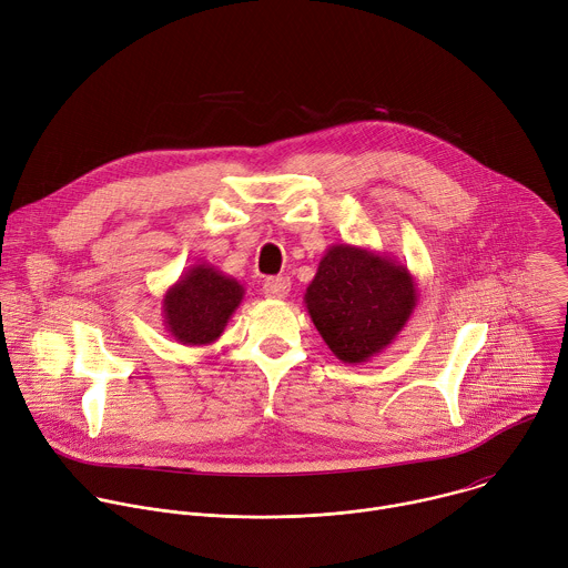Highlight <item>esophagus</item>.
Listing matches in <instances>:
<instances>
[{
	"mask_svg": "<svg viewBox=\"0 0 568 568\" xmlns=\"http://www.w3.org/2000/svg\"><path fill=\"white\" fill-rule=\"evenodd\" d=\"M290 287H292V281L287 276H276V278L265 281L263 292L270 298H285L290 294Z\"/></svg>",
	"mask_w": 568,
	"mask_h": 568,
	"instance_id": "obj_1",
	"label": "esophagus"
}]
</instances>
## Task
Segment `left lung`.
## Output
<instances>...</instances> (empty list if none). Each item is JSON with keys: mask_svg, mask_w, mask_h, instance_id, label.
Returning <instances> with one entry per match:
<instances>
[{"mask_svg": "<svg viewBox=\"0 0 568 568\" xmlns=\"http://www.w3.org/2000/svg\"><path fill=\"white\" fill-rule=\"evenodd\" d=\"M417 292L404 263L338 243L323 254L303 301L332 354L358 365L397 341L417 307Z\"/></svg>", "mask_w": 568, "mask_h": 568, "instance_id": "8db88e82", "label": "left lung"}]
</instances>
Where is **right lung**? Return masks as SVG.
<instances>
[{
    "instance_id": "right-lung-1",
    "label": "right lung",
    "mask_w": 568,
    "mask_h": 568,
    "mask_svg": "<svg viewBox=\"0 0 568 568\" xmlns=\"http://www.w3.org/2000/svg\"><path fill=\"white\" fill-rule=\"evenodd\" d=\"M245 287L212 263L189 267L162 296L164 329L182 345H212L243 303Z\"/></svg>"
}]
</instances>
